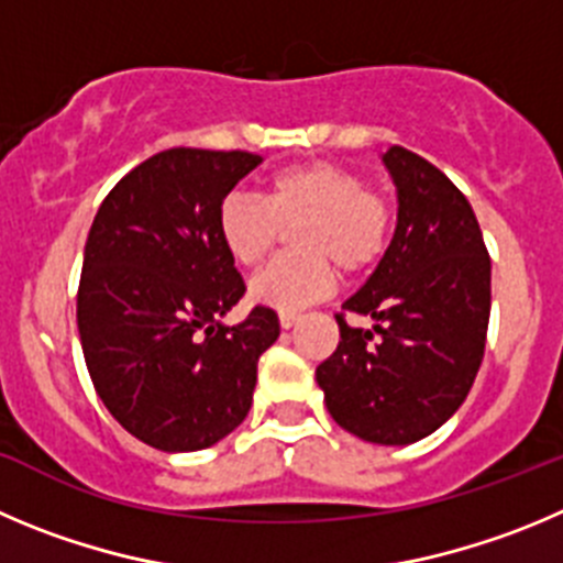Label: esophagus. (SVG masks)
<instances>
[{
    "label": "esophagus",
    "instance_id": "34e87169",
    "mask_svg": "<svg viewBox=\"0 0 563 563\" xmlns=\"http://www.w3.org/2000/svg\"><path fill=\"white\" fill-rule=\"evenodd\" d=\"M299 322V313H294V311H283L280 313V328L283 330H288V328H294V324Z\"/></svg>",
    "mask_w": 563,
    "mask_h": 563
}]
</instances>
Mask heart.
I'll return each instance as SVG.
<instances>
[{"mask_svg":"<svg viewBox=\"0 0 563 563\" xmlns=\"http://www.w3.org/2000/svg\"><path fill=\"white\" fill-rule=\"evenodd\" d=\"M294 228L297 255L277 257L252 277L255 306L299 311L333 291V266L346 275L375 266L391 235V208L358 172L313 161L277 172L266 199L228 194L217 213L219 239L241 266L261 264Z\"/></svg>","mask_w":563,"mask_h":563,"instance_id":"1","label":"heart"}]
</instances>
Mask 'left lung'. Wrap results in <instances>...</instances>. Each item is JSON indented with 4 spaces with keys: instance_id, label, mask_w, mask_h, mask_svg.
Wrapping results in <instances>:
<instances>
[{
    "instance_id": "8db88e82",
    "label": "left lung",
    "mask_w": 563,
    "mask_h": 563,
    "mask_svg": "<svg viewBox=\"0 0 563 563\" xmlns=\"http://www.w3.org/2000/svg\"><path fill=\"white\" fill-rule=\"evenodd\" d=\"M397 188V228L339 322L335 353L317 366L330 417L358 439L402 448L448 422L466 400L486 346L488 261L475 210L433 163L383 152Z\"/></svg>"
}]
</instances>
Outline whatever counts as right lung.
<instances>
[{
    "label": "right lung",
    "mask_w": 563,
    "mask_h": 563,
    "mask_svg": "<svg viewBox=\"0 0 563 563\" xmlns=\"http://www.w3.org/2000/svg\"><path fill=\"white\" fill-rule=\"evenodd\" d=\"M261 155L175 146L115 183L82 252L77 328L99 400L163 453H194L250 413L272 308L224 324L244 297L217 230L222 199Z\"/></svg>",
    "instance_id": "1"
}]
</instances>
